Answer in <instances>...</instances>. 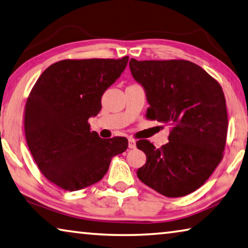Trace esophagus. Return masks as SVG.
I'll use <instances>...</instances> for the list:
<instances>
[{"instance_id":"1","label":"esophagus","mask_w":248,"mask_h":248,"mask_svg":"<svg viewBox=\"0 0 248 248\" xmlns=\"http://www.w3.org/2000/svg\"><path fill=\"white\" fill-rule=\"evenodd\" d=\"M136 147V141L133 138H128V148L129 149H134Z\"/></svg>"}]
</instances>
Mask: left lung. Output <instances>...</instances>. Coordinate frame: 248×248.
<instances>
[{
	"instance_id": "1",
	"label": "left lung",
	"mask_w": 248,
	"mask_h": 248,
	"mask_svg": "<svg viewBox=\"0 0 248 248\" xmlns=\"http://www.w3.org/2000/svg\"><path fill=\"white\" fill-rule=\"evenodd\" d=\"M129 68L146 93L147 117L172 126L161 148L137 141L147 157L138 179L167 197L195 192L223 157L228 113L222 88L205 69L185 60L131 59Z\"/></svg>"
}]
</instances>
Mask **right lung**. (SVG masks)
<instances>
[{"mask_svg":"<svg viewBox=\"0 0 248 248\" xmlns=\"http://www.w3.org/2000/svg\"><path fill=\"white\" fill-rule=\"evenodd\" d=\"M120 60H63L38 78L26 102L25 136L42 174L59 187L79 190L106 175L125 137L100 138L88 120L101 110V97L124 72Z\"/></svg>","mask_w":248,"mask_h":248,"instance_id":"1","label":"right lung"}]
</instances>
